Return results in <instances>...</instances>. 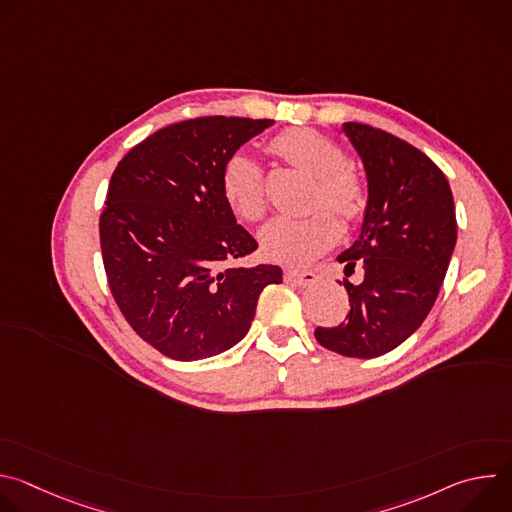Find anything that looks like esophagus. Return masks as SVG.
<instances>
[{"label": "esophagus", "mask_w": 512, "mask_h": 512, "mask_svg": "<svg viewBox=\"0 0 512 512\" xmlns=\"http://www.w3.org/2000/svg\"><path fill=\"white\" fill-rule=\"evenodd\" d=\"M285 279L294 285L300 287H312L318 281V275L314 271H298V269H287L285 271Z\"/></svg>", "instance_id": "esophagus-1"}]
</instances>
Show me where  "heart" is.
Masks as SVG:
<instances>
[{"label":"heart","mask_w":512,"mask_h":512,"mask_svg":"<svg viewBox=\"0 0 512 512\" xmlns=\"http://www.w3.org/2000/svg\"><path fill=\"white\" fill-rule=\"evenodd\" d=\"M271 150L316 178L310 206H328L346 221L362 210L360 180L346 170V156L338 145L312 129H287L271 141ZM221 186L231 208L257 221L265 210L261 166L247 154H235L223 168ZM340 237V225L332 212L316 208L306 214H281L261 229L263 253L285 265H308L328 251Z\"/></svg>","instance_id":"obj_1"}]
</instances>
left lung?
<instances>
[{"instance_id": "8db88e82", "label": "left lung", "mask_w": 512, "mask_h": 512, "mask_svg": "<svg viewBox=\"0 0 512 512\" xmlns=\"http://www.w3.org/2000/svg\"><path fill=\"white\" fill-rule=\"evenodd\" d=\"M367 176L358 239L338 255L348 320L316 328V340L342 356L375 358L405 342L427 318L456 247V208L444 172L407 141L362 123L342 131Z\"/></svg>"}]
</instances>
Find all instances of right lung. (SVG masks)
I'll use <instances>...</instances> for the list:
<instances>
[{"instance_id": "obj_1", "label": "right lung", "mask_w": 512, "mask_h": 512, "mask_svg": "<svg viewBox=\"0 0 512 512\" xmlns=\"http://www.w3.org/2000/svg\"><path fill=\"white\" fill-rule=\"evenodd\" d=\"M271 119L198 117L150 135L111 176L99 233L113 298L131 328L174 360L239 344L277 265L241 267L257 249L221 186L225 164Z\"/></svg>"}]
</instances>
